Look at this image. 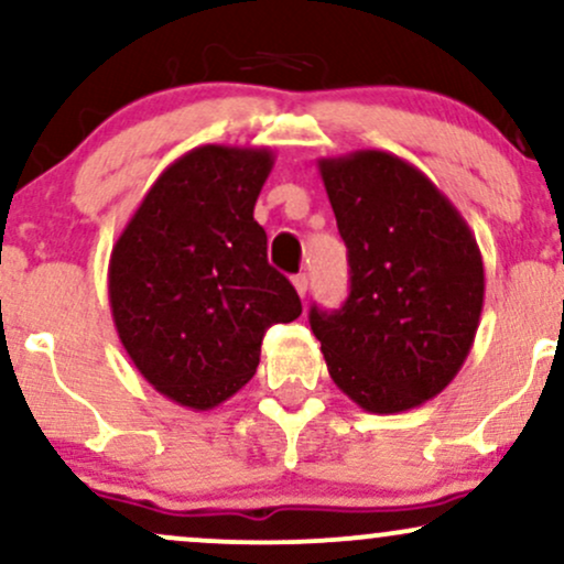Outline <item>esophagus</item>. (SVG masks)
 I'll use <instances>...</instances> for the list:
<instances>
[{"label": "esophagus", "instance_id": "obj_1", "mask_svg": "<svg viewBox=\"0 0 564 564\" xmlns=\"http://www.w3.org/2000/svg\"><path fill=\"white\" fill-rule=\"evenodd\" d=\"M307 286H310L307 275H304V273H300V275H294V289H296V294H300V296H302V300H304V294H307Z\"/></svg>", "mask_w": 564, "mask_h": 564}]
</instances>
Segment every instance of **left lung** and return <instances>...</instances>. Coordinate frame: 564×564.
Listing matches in <instances>:
<instances>
[{
	"mask_svg": "<svg viewBox=\"0 0 564 564\" xmlns=\"http://www.w3.org/2000/svg\"><path fill=\"white\" fill-rule=\"evenodd\" d=\"M347 246L349 296L310 307L334 384L371 413L416 408L451 384L480 326L485 270L467 219L387 151L321 159Z\"/></svg>",
	"mask_w": 564,
	"mask_h": 564,
	"instance_id": "left-lung-1",
	"label": "left lung"
}]
</instances>
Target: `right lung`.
Wrapping results in <instances>:
<instances>
[{
	"instance_id": "add662e5",
	"label": "right lung",
	"mask_w": 564,
	"mask_h": 564,
	"mask_svg": "<svg viewBox=\"0 0 564 564\" xmlns=\"http://www.w3.org/2000/svg\"><path fill=\"white\" fill-rule=\"evenodd\" d=\"M273 161L270 148H193L161 172L113 243L108 300L121 345L148 384L193 411L241 390L264 332L302 315L254 219Z\"/></svg>"
}]
</instances>
